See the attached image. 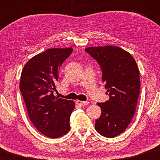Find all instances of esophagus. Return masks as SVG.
Listing matches in <instances>:
<instances>
[{
    "mask_svg": "<svg viewBox=\"0 0 160 160\" xmlns=\"http://www.w3.org/2000/svg\"><path fill=\"white\" fill-rule=\"evenodd\" d=\"M76 103H77V105H78V106H86V105H88V103H89V102L88 101H79L78 100L76 101Z\"/></svg>",
    "mask_w": 160,
    "mask_h": 160,
    "instance_id": "esophagus-1",
    "label": "esophagus"
}]
</instances>
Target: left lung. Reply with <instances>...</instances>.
I'll return each mask as SVG.
<instances>
[{
    "label": "left lung",
    "mask_w": 160,
    "mask_h": 160,
    "mask_svg": "<svg viewBox=\"0 0 160 160\" xmlns=\"http://www.w3.org/2000/svg\"><path fill=\"white\" fill-rule=\"evenodd\" d=\"M85 51L97 60L102 71V81L110 98L98 103L101 115L96 120L99 134L114 138L125 131L131 122L140 94V72L129 52L116 46L89 47Z\"/></svg>",
    "instance_id": "1"
}]
</instances>
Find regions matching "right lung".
I'll use <instances>...</instances> for the list:
<instances>
[{"mask_svg": "<svg viewBox=\"0 0 160 160\" xmlns=\"http://www.w3.org/2000/svg\"><path fill=\"white\" fill-rule=\"evenodd\" d=\"M72 51V48L47 49L29 60L21 73L20 90L29 118L39 131L51 138L62 137L70 130L74 102L56 98L53 91L59 68Z\"/></svg>", "mask_w": 160, "mask_h": 160, "instance_id": "right-lung-1", "label": "right lung"}]
</instances>
